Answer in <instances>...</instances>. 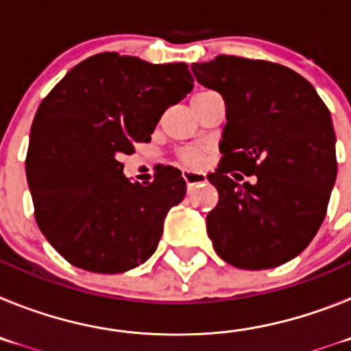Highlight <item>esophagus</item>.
Segmentation results:
<instances>
[{
  "instance_id": "obj_1",
  "label": "esophagus",
  "mask_w": 351,
  "mask_h": 351,
  "mask_svg": "<svg viewBox=\"0 0 351 351\" xmlns=\"http://www.w3.org/2000/svg\"><path fill=\"white\" fill-rule=\"evenodd\" d=\"M182 179H184L186 184L188 186H193V184H197V182L206 181V173L190 172V170H186V172H182Z\"/></svg>"
}]
</instances>
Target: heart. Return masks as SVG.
<instances>
[{
  "mask_svg": "<svg viewBox=\"0 0 351 351\" xmlns=\"http://www.w3.org/2000/svg\"><path fill=\"white\" fill-rule=\"evenodd\" d=\"M207 93H210V91H202V93H197V95L193 96V100H197V98H200V96H204V95H207ZM191 100V101H193ZM200 158H202V153H200V151H198V149H193V147H190V149H184V151H181V153H179V160L182 161V163H184V165H197L198 161H200Z\"/></svg>",
  "mask_w": 351,
  "mask_h": 351,
  "instance_id": "obj_1",
  "label": "heart"
}]
</instances>
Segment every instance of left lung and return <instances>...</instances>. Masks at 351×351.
Instances as JSON below:
<instances>
[{
	"instance_id": "1",
	"label": "left lung",
	"mask_w": 351,
	"mask_h": 351,
	"mask_svg": "<svg viewBox=\"0 0 351 351\" xmlns=\"http://www.w3.org/2000/svg\"><path fill=\"white\" fill-rule=\"evenodd\" d=\"M191 70L226 108L223 158L207 176L219 195L206 221L214 250L247 271L287 263L316 235L336 182L330 112L308 80L281 64L218 56ZM243 173L256 181L239 185Z\"/></svg>"
}]
</instances>
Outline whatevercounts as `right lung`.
<instances>
[{
  "label": "right lung",
  "mask_w": 351,
  "mask_h": 351,
  "mask_svg": "<svg viewBox=\"0 0 351 351\" xmlns=\"http://www.w3.org/2000/svg\"><path fill=\"white\" fill-rule=\"evenodd\" d=\"M191 89L186 63L101 52L43 98L31 125L27 186L40 230L71 265L117 274L156 251L186 182L173 167L158 170L147 186L130 182L119 156L151 141L163 112Z\"/></svg>",
  "instance_id": "obj_1"
}]
</instances>
